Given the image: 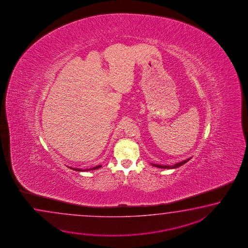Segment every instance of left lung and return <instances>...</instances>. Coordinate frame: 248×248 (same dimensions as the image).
Masks as SVG:
<instances>
[{"instance_id": "obj_1", "label": "left lung", "mask_w": 248, "mask_h": 248, "mask_svg": "<svg viewBox=\"0 0 248 248\" xmlns=\"http://www.w3.org/2000/svg\"><path fill=\"white\" fill-rule=\"evenodd\" d=\"M189 160H190V158H188V159H186V160H184V161H182V162H179V163L174 164L173 166H162V165H158V164H152V165L154 166V167L159 168V169H176V168L181 167L182 165H184V164L186 163V162H187V161H189Z\"/></svg>"}]
</instances>
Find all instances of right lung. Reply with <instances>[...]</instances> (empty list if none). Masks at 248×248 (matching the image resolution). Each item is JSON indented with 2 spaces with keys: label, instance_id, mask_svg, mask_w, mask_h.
<instances>
[{
  "label": "right lung",
  "instance_id": "1",
  "mask_svg": "<svg viewBox=\"0 0 248 248\" xmlns=\"http://www.w3.org/2000/svg\"><path fill=\"white\" fill-rule=\"evenodd\" d=\"M101 167H102V166L99 165V166H96L95 168H92V169H73V168H70V169H74L75 171H90V170H95V169H100Z\"/></svg>",
  "mask_w": 248,
  "mask_h": 248
}]
</instances>
